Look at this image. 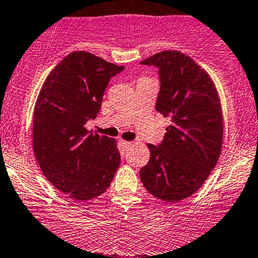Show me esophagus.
Segmentation results:
<instances>
[{
    "mask_svg": "<svg viewBox=\"0 0 258 258\" xmlns=\"http://www.w3.org/2000/svg\"><path fill=\"white\" fill-rule=\"evenodd\" d=\"M120 145L123 146V149H125V150H126V149H129L130 146H132V143H130V141H124V140H121V141H120Z\"/></svg>",
    "mask_w": 258,
    "mask_h": 258,
    "instance_id": "34e87169",
    "label": "esophagus"
}]
</instances>
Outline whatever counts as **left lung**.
Returning <instances> with one entry per match:
<instances>
[{
	"label": "left lung",
	"mask_w": 258,
	"mask_h": 258,
	"mask_svg": "<svg viewBox=\"0 0 258 258\" xmlns=\"http://www.w3.org/2000/svg\"><path fill=\"white\" fill-rule=\"evenodd\" d=\"M159 70L156 110L171 118L140 179L152 196L179 202L197 192L217 165L223 143V115L214 84L203 69L179 51L157 52L140 61Z\"/></svg>",
	"instance_id": "obj_1"
}]
</instances>
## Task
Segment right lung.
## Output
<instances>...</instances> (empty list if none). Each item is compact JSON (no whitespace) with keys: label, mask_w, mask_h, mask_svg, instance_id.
<instances>
[{"label":"right lung","mask_w":258,"mask_h":258,"mask_svg":"<svg viewBox=\"0 0 258 258\" xmlns=\"http://www.w3.org/2000/svg\"><path fill=\"white\" fill-rule=\"evenodd\" d=\"M124 66L74 51L49 74L34 108L33 151L44 176L76 201L104 193L120 163L114 139L85 128L101 109L109 80Z\"/></svg>","instance_id":"add662e5"}]
</instances>
